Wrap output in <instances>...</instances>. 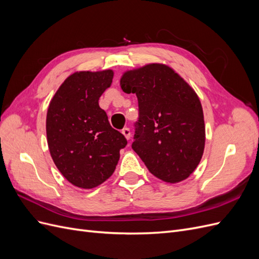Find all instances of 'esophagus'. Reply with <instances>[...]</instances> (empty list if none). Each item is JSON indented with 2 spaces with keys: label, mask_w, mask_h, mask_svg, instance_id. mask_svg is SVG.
I'll list each match as a JSON object with an SVG mask.
<instances>
[{
  "label": "esophagus",
  "mask_w": 259,
  "mask_h": 259,
  "mask_svg": "<svg viewBox=\"0 0 259 259\" xmlns=\"http://www.w3.org/2000/svg\"><path fill=\"white\" fill-rule=\"evenodd\" d=\"M122 134L126 137V139H130L131 138V130L128 127H124L122 130Z\"/></svg>",
  "instance_id": "1"
}]
</instances>
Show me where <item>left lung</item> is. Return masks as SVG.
Wrapping results in <instances>:
<instances>
[{"label": "left lung", "instance_id": "1", "mask_svg": "<svg viewBox=\"0 0 259 259\" xmlns=\"http://www.w3.org/2000/svg\"><path fill=\"white\" fill-rule=\"evenodd\" d=\"M120 84L138 99L133 150L155 177L167 183L186 179L199 165L205 144L197 94L174 70L159 64L125 72Z\"/></svg>", "mask_w": 259, "mask_h": 259}]
</instances>
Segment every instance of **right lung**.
<instances>
[{"label":"right lung","mask_w":259,"mask_h":259,"mask_svg":"<svg viewBox=\"0 0 259 259\" xmlns=\"http://www.w3.org/2000/svg\"><path fill=\"white\" fill-rule=\"evenodd\" d=\"M111 70L70 75L53 97L46 135L55 165L72 185L91 189L110 177L127 140L108 121L98 100L111 85Z\"/></svg>","instance_id":"right-lung-1"}]
</instances>
